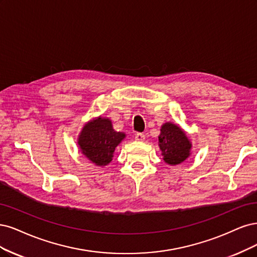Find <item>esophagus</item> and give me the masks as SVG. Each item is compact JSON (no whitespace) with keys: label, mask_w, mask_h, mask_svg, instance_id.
<instances>
[{"label":"esophagus","mask_w":257,"mask_h":257,"mask_svg":"<svg viewBox=\"0 0 257 257\" xmlns=\"http://www.w3.org/2000/svg\"><path fill=\"white\" fill-rule=\"evenodd\" d=\"M135 139H136V141H138V142H143V141L145 140V136L143 134H141V132H138V134H136Z\"/></svg>","instance_id":"34e87169"}]
</instances>
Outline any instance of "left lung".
<instances>
[{
  "label": "left lung",
  "instance_id": "8db88e82",
  "mask_svg": "<svg viewBox=\"0 0 257 257\" xmlns=\"http://www.w3.org/2000/svg\"><path fill=\"white\" fill-rule=\"evenodd\" d=\"M159 146L163 160L175 165L185 161L190 155L191 144L185 132L174 123L167 122L161 127Z\"/></svg>",
  "mask_w": 257,
  "mask_h": 257
}]
</instances>
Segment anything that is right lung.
Segmentation results:
<instances>
[{"label": "right lung", "mask_w": 257, "mask_h": 257, "mask_svg": "<svg viewBox=\"0 0 257 257\" xmlns=\"http://www.w3.org/2000/svg\"><path fill=\"white\" fill-rule=\"evenodd\" d=\"M125 134L115 131L109 118L98 117L88 122L82 130L79 145L87 158L97 165H106L113 158V154Z\"/></svg>", "instance_id": "right-lung-1"}]
</instances>
